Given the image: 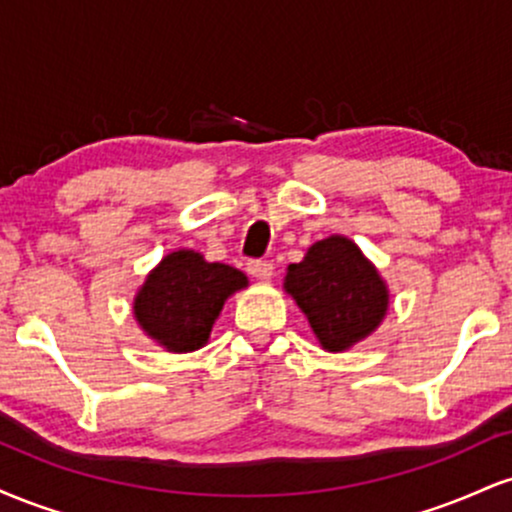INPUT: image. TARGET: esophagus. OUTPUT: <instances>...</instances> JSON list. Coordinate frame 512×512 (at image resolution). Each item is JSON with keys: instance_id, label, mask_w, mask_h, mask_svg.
I'll use <instances>...</instances> for the list:
<instances>
[{"instance_id": "1", "label": "esophagus", "mask_w": 512, "mask_h": 512, "mask_svg": "<svg viewBox=\"0 0 512 512\" xmlns=\"http://www.w3.org/2000/svg\"><path fill=\"white\" fill-rule=\"evenodd\" d=\"M248 272L255 276V279H272L274 264L267 262V260H250L248 262Z\"/></svg>"}]
</instances>
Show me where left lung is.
<instances>
[{
    "label": "left lung",
    "mask_w": 512,
    "mask_h": 512,
    "mask_svg": "<svg viewBox=\"0 0 512 512\" xmlns=\"http://www.w3.org/2000/svg\"><path fill=\"white\" fill-rule=\"evenodd\" d=\"M284 286L327 351L368 337L387 310L383 279L356 243L342 236L315 243L303 262L291 264Z\"/></svg>",
    "instance_id": "obj_1"
}]
</instances>
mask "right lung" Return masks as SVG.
<instances>
[{"mask_svg": "<svg viewBox=\"0 0 512 512\" xmlns=\"http://www.w3.org/2000/svg\"><path fill=\"white\" fill-rule=\"evenodd\" d=\"M248 286L231 264L207 262L195 250L163 257L134 298V315L149 337L170 351H195L207 344L223 301Z\"/></svg>", "mask_w": 512, "mask_h": 512, "instance_id": "right-lung-1", "label": "right lung"}]
</instances>
